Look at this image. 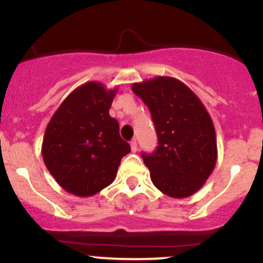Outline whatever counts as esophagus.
I'll return each instance as SVG.
<instances>
[{
  "instance_id": "34e87169",
  "label": "esophagus",
  "mask_w": 263,
  "mask_h": 263,
  "mask_svg": "<svg viewBox=\"0 0 263 263\" xmlns=\"http://www.w3.org/2000/svg\"><path fill=\"white\" fill-rule=\"evenodd\" d=\"M130 148H132V152H133V153H135V152L138 151V143H137V140H132V143H130Z\"/></svg>"
}]
</instances>
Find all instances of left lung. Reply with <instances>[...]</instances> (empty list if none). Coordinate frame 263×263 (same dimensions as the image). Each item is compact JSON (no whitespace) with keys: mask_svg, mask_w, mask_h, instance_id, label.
I'll use <instances>...</instances> for the list:
<instances>
[{"mask_svg":"<svg viewBox=\"0 0 263 263\" xmlns=\"http://www.w3.org/2000/svg\"><path fill=\"white\" fill-rule=\"evenodd\" d=\"M133 92L149 108L158 146L142 153L153 184L172 198L198 192L217 162V139L207 109L189 87L171 76L135 83Z\"/></svg>","mask_w":263,"mask_h":263,"instance_id":"8db88e82","label":"left lung"}]
</instances>
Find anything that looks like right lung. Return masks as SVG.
Here are the masks:
<instances>
[{
	"instance_id": "obj_1",
	"label": "right lung",
	"mask_w": 263,
	"mask_h": 263,
	"mask_svg": "<svg viewBox=\"0 0 263 263\" xmlns=\"http://www.w3.org/2000/svg\"><path fill=\"white\" fill-rule=\"evenodd\" d=\"M117 91L89 81L67 95L47 124L42 158L69 193L91 197L108 187L121 158L130 153V145L119 134V123L109 115Z\"/></svg>"
}]
</instances>
